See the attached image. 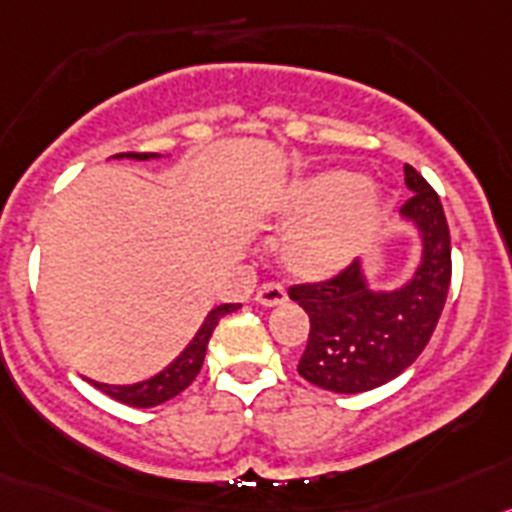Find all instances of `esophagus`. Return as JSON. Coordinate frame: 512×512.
<instances>
[{
  "label": "esophagus",
  "mask_w": 512,
  "mask_h": 512,
  "mask_svg": "<svg viewBox=\"0 0 512 512\" xmlns=\"http://www.w3.org/2000/svg\"><path fill=\"white\" fill-rule=\"evenodd\" d=\"M255 301L260 303V306L270 308V306H280V303H285V301H288V296H285L283 285L265 283L260 290H257Z\"/></svg>",
  "instance_id": "esophagus-1"
}]
</instances>
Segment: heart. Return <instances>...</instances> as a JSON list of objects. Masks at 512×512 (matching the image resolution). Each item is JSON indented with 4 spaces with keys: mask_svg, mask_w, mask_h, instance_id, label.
<instances>
[{
    "mask_svg": "<svg viewBox=\"0 0 512 512\" xmlns=\"http://www.w3.org/2000/svg\"><path fill=\"white\" fill-rule=\"evenodd\" d=\"M290 219L280 239L285 270L303 280H321L347 267L385 211V193L349 170L331 168L301 178L275 204Z\"/></svg>",
    "mask_w": 512,
    "mask_h": 512,
    "instance_id": "b5f03b06",
    "label": "heart"
}]
</instances>
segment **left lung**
Instances as JSON below:
<instances>
[{
    "instance_id": "8db88e82",
    "label": "left lung",
    "mask_w": 512,
    "mask_h": 512,
    "mask_svg": "<svg viewBox=\"0 0 512 512\" xmlns=\"http://www.w3.org/2000/svg\"><path fill=\"white\" fill-rule=\"evenodd\" d=\"M413 193L400 222L416 232L418 262L395 288H375L362 260L326 283L293 285L288 296L308 313L311 331L298 375L331 393H367L416 362L434 334L451 283V242L434 188L405 165Z\"/></svg>"
}]
</instances>
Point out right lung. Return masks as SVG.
Masks as SVG:
<instances>
[{"label": "right lung", "instance_id": "1", "mask_svg": "<svg viewBox=\"0 0 512 512\" xmlns=\"http://www.w3.org/2000/svg\"><path fill=\"white\" fill-rule=\"evenodd\" d=\"M158 160L160 153H119L114 155V160ZM242 308V303H222V306L211 308L209 316L204 319L201 329L196 331V336L191 339L186 349L178 354L163 372L147 377L142 382H132V385H107V382L89 380L96 390H101L109 398L119 400L124 405H132V408H153V405L165 403V400L176 398L178 393L191 385L199 375L201 365H204L206 347H209V339L214 334L219 319H224L227 313Z\"/></svg>", "mask_w": 512, "mask_h": 512}]
</instances>
